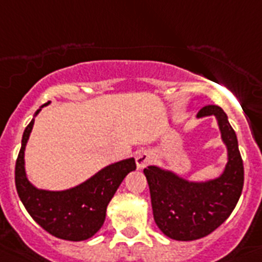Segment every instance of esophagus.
I'll return each mask as SVG.
<instances>
[{
    "label": "esophagus",
    "mask_w": 262,
    "mask_h": 262,
    "mask_svg": "<svg viewBox=\"0 0 262 262\" xmlns=\"http://www.w3.org/2000/svg\"><path fill=\"white\" fill-rule=\"evenodd\" d=\"M152 161V155H151V152H148V151L146 150H142L139 151V152H136L135 155V162H136V166H138V168H144L146 167L150 162Z\"/></svg>",
    "instance_id": "34e87169"
}]
</instances>
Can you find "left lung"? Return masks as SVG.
<instances>
[{"label":"left lung","mask_w":262,"mask_h":262,"mask_svg":"<svg viewBox=\"0 0 262 262\" xmlns=\"http://www.w3.org/2000/svg\"><path fill=\"white\" fill-rule=\"evenodd\" d=\"M214 115L226 147L228 162L218 177L189 181L168 168H144L155 224L168 238L194 241L214 232L234 210L244 186L238 140L228 116L218 105H205L196 118Z\"/></svg>","instance_id":"obj_1"}]
</instances>
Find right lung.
Listing matches in <instances>:
<instances>
[{
    "label": "right lung",
    "mask_w": 262,
    "mask_h": 262,
    "mask_svg": "<svg viewBox=\"0 0 262 262\" xmlns=\"http://www.w3.org/2000/svg\"><path fill=\"white\" fill-rule=\"evenodd\" d=\"M49 103L38 108L23 134L16 162L17 193L30 217L44 230L67 241H84L103 226L110 201L127 174L135 171V159L127 158L105 166L71 189L55 191L36 187L28 179L25 170V147L33 129L34 118Z\"/></svg>",
    "instance_id": "add662e5"
}]
</instances>
